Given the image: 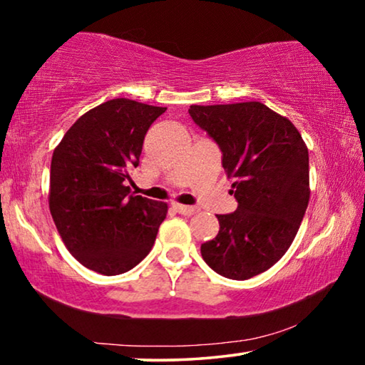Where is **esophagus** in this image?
<instances>
[{"instance_id":"esophagus-1","label":"esophagus","mask_w":365,"mask_h":365,"mask_svg":"<svg viewBox=\"0 0 365 365\" xmlns=\"http://www.w3.org/2000/svg\"><path fill=\"white\" fill-rule=\"evenodd\" d=\"M173 207L178 210L179 214L182 215H192L197 212V207H194V205H182V204H173Z\"/></svg>"}]
</instances>
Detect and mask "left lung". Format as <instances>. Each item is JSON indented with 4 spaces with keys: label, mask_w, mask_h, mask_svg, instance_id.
I'll return each instance as SVG.
<instances>
[{
    "label": "left lung",
    "mask_w": 365,
    "mask_h": 365,
    "mask_svg": "<svg viewBox=\"0 0 365 365\" xmlns=\"http://www.w3.org/2000/svg\"><path fill=\"white\" fill-rule=\"evenodd\" d=\"M189 115L220 148L239 202L235 212L217 215V237L200 245L204 262L230 279L267 272L292 245L308 207V148L292 121L260 102L191 105Z\"/></svg>",
    "instance_id": "obj_1"
}]
</instances>
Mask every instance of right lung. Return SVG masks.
<instances>
[{"label": "right lung", "instance_id": "right-lung-1", "mask_svg": "<svg viewBox=\"0 0 365 365\" xmlns=\"http://www.w3.org/2000/svg\"><path fill=\"white\" fill-rule=\"evenodd\" d=\"M166 107L108 100L68 128L51 161L49 209L66 247L83 267L107 274L150 253L168 205L130 191L146 131Z\"/></svg>", "mask_w": 365, "mask_h": 365}]
</instances>
